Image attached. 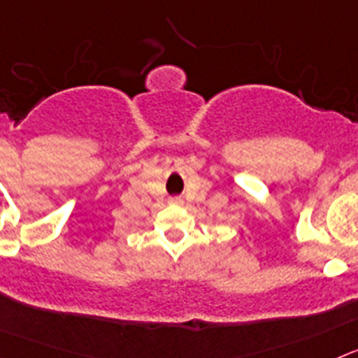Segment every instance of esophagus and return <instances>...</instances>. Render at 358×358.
<instances>
[{"label": "esophagus", "mask_w": 358, "mask_h": 358, "mask_svg": "<svg viewBox=\"0 0 358 358\" xmlns=\"http://www.w3.org/2000/svg\"><path fill=\"white\" fill-rule=\"evenodd\" d=\"M169 201H171V203H175V205H182L183 203V200L180 196H173Z\"/></svg>", "instance_id": "34e87169"}]
</instances>
